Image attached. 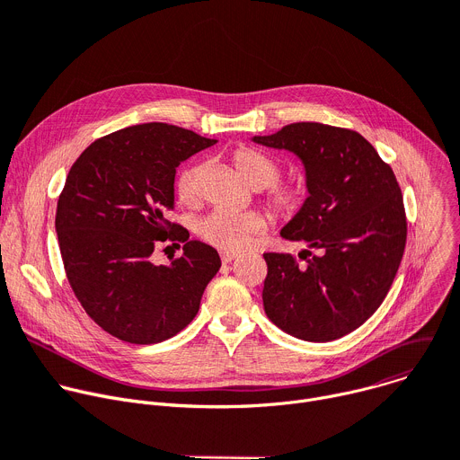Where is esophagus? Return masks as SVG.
I'll return each instance as SVG.
<instances>
[{
  "label": "esophagus",
  "mask_w": 460,
  "mask_h": 460,
  "mask_svg": "<svg viewBox=\"0 0 460 460\" xmlns=\"http://www.w3.org/2000/svg\"><path fill=\"white\" fill-rule=\"evenodd\" d=\"M236 259V253H233V252H222V262L224 264H229V262H233Z\"/></svg>",
  "instance_id": "esophagus-1"
}]
</instances>
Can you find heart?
<instances>
[{
  "label": "heart",
  "instance_id": "b5f03b06",
  "mask_svg": "<svg viewBox=\"0 0 460 460\" xmlns=\"http://www.w3.org/2000/svg\"><path fill=\"white\" fill-rule=\"evenodd\" d=\"M233 163L238 174L253 189H266L274 185L268 194V207L273 215L294 217L305 201L306 189L297 183L275 185L280 178V164L268 154L257 148H238L233 154ZM201 164L194 163L183 169L176 180V190L181 201L192 203L199 194ZM268 220L259 213H234L227 208H217L198 222V234L211 245L224 252H240L255 234L266 231Z\"/></svg>",
  "mask_w": 460,
  "mask_h": 460
}]
</instances>
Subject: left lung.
Returning a JSON list of instances; mask_svg holds the SVG:
<instances>
[{
    "label": "left lung",
    "mask_w": 460,
    "mask_h": 460,
    "mask_svg": "<svg viewBox=\"0 0 460 460\" xmlns=\"http://www.w3.org/2000/svg\"><path fill=\"white\" fill-rule=\"evenodd\" d=\"M252 141L301 159L308 198L280 236L321 253L305 249L306 264L264 255L266 315L303 341L340 340L380 308L398 271L407 222L396 176L363 136L330 124L294 122Z\"/></svg>",
    "instance_id": "left-lung-1"
}]
</instances>
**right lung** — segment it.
Returning <instances> with one entry per match:
<instances>
[{"label":"right lung","instance_id":"obj_1","mask_svg":"<svg viewBox=\"0 0 460 460\" xmlns=\"http://www.w3.org/2000/svg\"><path fill=\"white\" fill-rule=\"evenodd\" d=\"M215 143L146 122L97 139L71 166L55 218L66 275L82 308L117 340L176 336L222 266L215 247L166 220L180 163ZM166 239L183 241L184 253L155 265L153 249Z\"/></svg>","mask_w":460,"mask_h":460}]
</instances>
